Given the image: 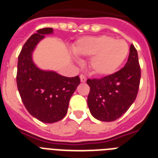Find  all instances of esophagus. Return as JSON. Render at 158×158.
<instances>
[{
    "instance_id": "obj_1",
    "label": "esophagus",
    "mask_w": 158,
    "mask_h": 158,
    "mask_svg": "<svg viewBox=\"0 0 158 158\" xmlns=\"http://www.w3.org/2000/svg\"><path fill=\"white\" fill-rule=\"evenodd\" d=\"M87 80V78L85 76H84V74H81L80 75V81H81V83H85Z\"/></svg>"
}]
</instances>
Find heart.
<instances>
[{"instance_id": "1", "label": "heart", "mask_w": 158, "mask_h": 158, "mask_svg": "<svg viewBox=\"0 0 158 158\" xmlns=\"http://www.w3.org/2000/svg\"><path fill=\"white\" fill-rule=\"evenodd\" d=\"M74 52L79 56L92 57L90 69L99 76L115 73L124 63L129 53V45L123 39L108 35L86 37L78 41Z\"/></svg>"}]
</instances>
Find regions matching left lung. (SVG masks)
<instances>
[{"label":"left lung","instance_id":"1","mask_svg":"<svg viewBox=\"0 0 158 158\" xmlns=\"http://www.w3.org/2000/svg\"><path fill=\"white\" fill-rule=\"evenodd\" d=\"M140 71L138 52L130 45L125 67L100 79H88L90 87L88 106L97 120L110 122L124 115L135 102L139 87Z\"/></svg>","mask_w":158,"mask_h":158}]
</instances>
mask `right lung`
Returning <instances> with one entry per match:
<instances>
[{"mask_svg": "<svg viewBox=\"0 0 158 158\" xmlns=\"http://www.w3.org/2000/svg\"><path fill=\"white\" fill-rule=\"evenodd\" d=\"M53 28L39 29L28 38L18 58L17 87L23 103L33 117L43 123H55L66 115L71 96L80 84L79 75L62 76L53 70L36 65L33 51L45 35L52 34Z\"/></svg>", "mask_w": 158, "mask_h": 158, "instance_id": "obj_1", "label": "right lung"}]
</instances>
